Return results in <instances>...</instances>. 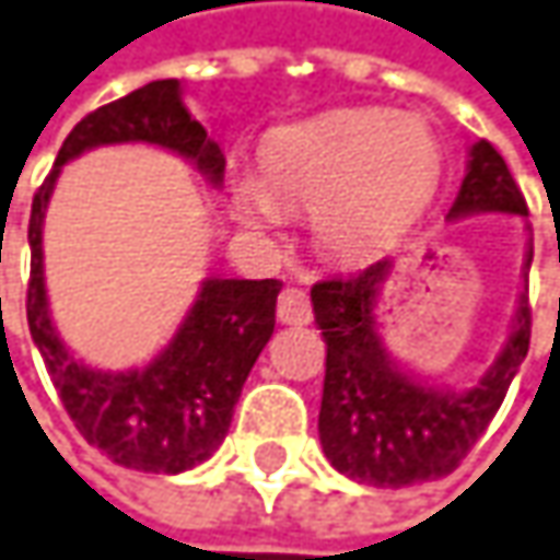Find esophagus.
I'll return each mask as SVG.
<instances>
[{"label":"esophagus","mask_w":560,"mask_h":560,"mask_svg":"<svg viewBox=\"0 0 560 560\" xmlns=\"http://www.w3.org/2000/svg\"><path fill=\"white\" fill-rule=\"evenodd\" d=\"M279 319L281 323H288V326H304V323H311L313 311L307 291H301V288H284L279 294Z\"/></svg>","instance_id":"obj_1"}]
</instances>
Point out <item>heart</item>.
<instances>
[{"instance_id":"heart-1","label":"heart","mask_w":560,"mask_h":560,"mask_svg":"<svg viewBox=\"0 0 560 560\" xmlns=\"http://www.w3.org/2000/svg\"><path fill=\"white\" fill-rule=\"evenodd\" d=\"M444 145L411 114L339 110L279 129L262 149V183H234V212L253 234H276L281 209L311 206L313 237L336 256H368L431 206Z\"/></svg>"}]
</instances>
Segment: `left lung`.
Listing matches in <instances>:
<instances>
[{"instance_id":"1","label":"left lung","mask_w":560,"mask_h":560,"mask_svg":"<svg viewBox=\"0 0 560 560\" xmlns=\"http://www.w3.org/2000/svg\"><path fill=\"white\" fill-rule=\"evenodd\" d=\"M476 212L529 214L504 158L488 139L469 149L466 180L446 218ZM533 249L526 253L529 276ZM389 259L346 279L316 281L311 304L326 339V380L319 406V444L342 476L374 488H406L450 476L491 424L508 396L533 332L529 288L520 291L508 346L472 386H431L402 371L377 332L380 284Z\"/></svg>"}]
</instances>
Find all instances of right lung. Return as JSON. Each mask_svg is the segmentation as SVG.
Instances as JSON below:
<instances>
[{"label":"right lung","mask_w":560,"mask_h":560,"mask_svg":"<svg viewBox=\"0 0 560 560\" xmlns=\"http://www.w3.org/2000/svg\"><path fill=\"white\" fill-rule=\"evenodd\" d=\"M119 142H149L192 161L206 180L221 186L224 154L183 104L177 79L97 107L69 132L56 164L34 192L27 244V326L52 386L91 446L116 466L177 476L206 463L221 446L241 389L276 329L279 279H206L177 336L151 364L136 371H97L62 346L44 288V214L66 161L82 151Z\"/></svg>","instance_id":"right-lung-1"}]
</instances>
